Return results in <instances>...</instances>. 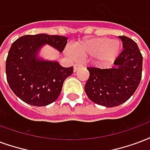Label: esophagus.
Returning a JSON list of instances; mask_svg holds the SVG:
<instances>
[{
    "mask_svg": "<svg viewBox=\"0 0 150 150\" xmlns=\"http://www.w3.org/2000/svg\"><path fill=\"white\" fill-rule=\"evenodd\" d=\"M81 67H82V64H79V63L75 64V65H74V72H75L76 71H78L79 68H80Z\"/></svg>",
    "mask_w": 150,
    "mask_h": 150,
    "instance_id": "1",
    "label": "esophagus"
}]
</instances>
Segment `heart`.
<instances>
[{
    "label": "heart",
    "instance_id": "1",
    "mask_svg": "<svg viewBox=\"0 0 150 150\" xmlns=\"http://www.w3.org/2000/svg\"><path fill=\"white\" fill-rule=\"evenodd\" d=\"M72 52L79 58L96 57L101 64H107L115 60L122 51V44L117 40L97 37L77 42L71 46Z\"/></svg>",
    "mask_w": 150,
    "mask_h": 150
}]
</instances>
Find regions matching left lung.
Instances as JSON below:
<instances>
[{
    "label": "left lung",
    "instance_id": "8db88e82",
    "mask_svg": "<svg viewBox=\"0 0 150 150\" xmlns=\"http://www.w3.org/2000/svg\"><path fill=\"white\" fill-rule=\"evenodd\" d=\"M123 51L108 69L87 67L90 72L85 92L90 100L98 105L119 106L134 95L142 79L143 57L137 44L125 35Z\"/></svg>",
    "mask_w": 150,
    "mask_h": 150
}]
</instances>
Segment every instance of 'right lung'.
Here are the masks:
<instances>
[{
	"instance_id": "right-lung-1",
	"label": "right lung",
	"mask_w": 150,
	"mask_h": 150,
	"mask_svg": "<svg viewBox=\"0 0 150 150\" xmlns=\"http://www.w3.org/2000/svg\"><path fill=\"white\" fill-rule=\"evenodd\" d=\"M67 41L66 36L41 33L23 35L13 42L6 59V76L11 90L23 102L44 106L58 98L73 67H64L57 60L40 57L39 53L46 44L61 53Z\"/></svg>"
}]
</instances>
